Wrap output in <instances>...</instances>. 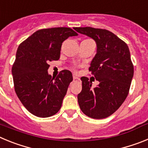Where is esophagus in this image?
Wrapping results in <instances>:
<instances>
[{
    "mask_svg": "<svg viewBox=\"0 0 148 148\" xmlns=\"http://www.w3.org/2000/svg\"><path fill=\"white\" fill-rule=\"evenodd\" d=\"M73 81H74V82H79V81H80V78H78V77L75 76V75H73Z\"/></svg>",
    "mask_w": 148,
    "mask_h": 148,
    "instance_id": "obj_1",
    "label": "esophagus"
}]
</instances>
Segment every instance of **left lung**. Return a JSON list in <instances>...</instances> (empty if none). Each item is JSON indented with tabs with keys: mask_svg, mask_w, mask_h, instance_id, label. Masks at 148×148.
<instances>
[{
	"mask_svg": "<svg viewBox=\"0 0 148 148\" xmlns=\"http://www.w3.org/2000/svg\"><path fill=\"white\" fill-rule=\"evenodd\" d=\"M74 29L92 38L97 44V53L89 70L99 84L92 88L89 78L82 77L78 104L90 118H107L120 108L129 93L134 73L130 50L125 41L107 29L89 27Z\"/></svg>",
	"mask_w": 148,
	"mask_h": 148,
	"instance_id": "left-lung-1",
	"label": "left lung"
}]
</instances>
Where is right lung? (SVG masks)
<instances>
[{
  "label": "right lung",
  "instance_id": "obj_1",
  "mask_svg": "<svg viewBox=\"0 0 148 148\" xmlns=\"http://www.w3.org/2000/svg\"><path fill=\"white\" fill-rule=\"evenodd\" d=\"M76 35L69 27L42 29L18 47L12 68L14 87L23 105L34 116L47 118L61 109L73 75L64 70L52 78L47 72L49 62L58 61L63 41Z\"/></svg>",
  "mask_w": 148,
  "mask_h": 148
}]
</instances>
